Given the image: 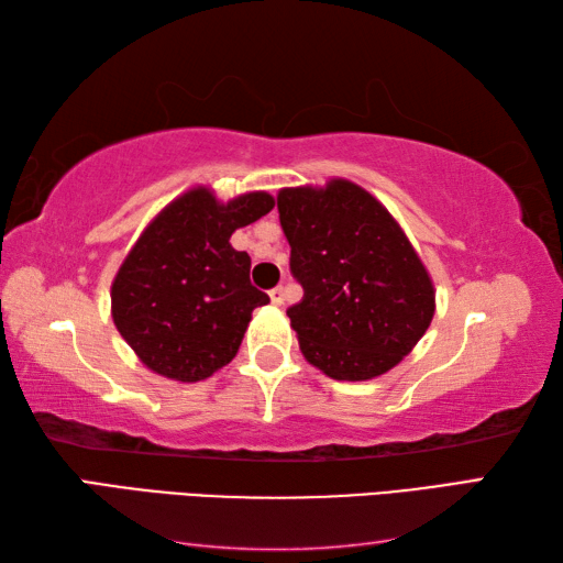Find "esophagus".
I'll return each instance as SVG.
<instances>
[{
    "label": "esophagus",
    "mask_w": 563,
    "mask_h": 563,
    "mask_svg": "<svg viewBox=\"0 0 563 563\" xmlns=\"http://www.w3.org/2000/svg\"><path fill=\"white\" fill-rule=\"evenodd\" d=\"M268 295H271V302H273V305L280 307V305L285 302V290H283V288H273Z\"/></svg>",
    "instance_id": "34e87169"
}]
</instances>
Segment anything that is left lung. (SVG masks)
<instances>
[{
    "mask_svg": "<svg viewBox=\"0 0 563 563\" xmlns=\"http://www.w3.org/2000/svg\"><path fill=\"white\" fill-rule=\"evenodd\" d=\"M290 273L305 297L288 309L307 363L363 382L401 363L435 314V290L397 220L365 188H283Z\"/></svg>",
    "mask_w": 563,
    "mask_h": 563,
    "instance_id": "left-lung-1",
    "label": "left lung"
}]
</instances>
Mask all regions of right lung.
Listing matches in <instances>:
<instances>
[{
    "label": "right lung",
    "mask_w": 563,
    "mask_h": 563,
    "mask_svg": "<svg viewBox=\"0 0 563 563\" xmlns=\"http://www.w3.org/2000/svg\"><path fill=\"white\" fill-rule=\"evenodd\" d=\"M273 206L263 190L220 202L200 186L140 234L111 285V314L152 373L200 382L236 355L251 312L271 300L251 285V258L230 236Z\"/></svg>",
    "instance_id": "1"
}]
</instances>
